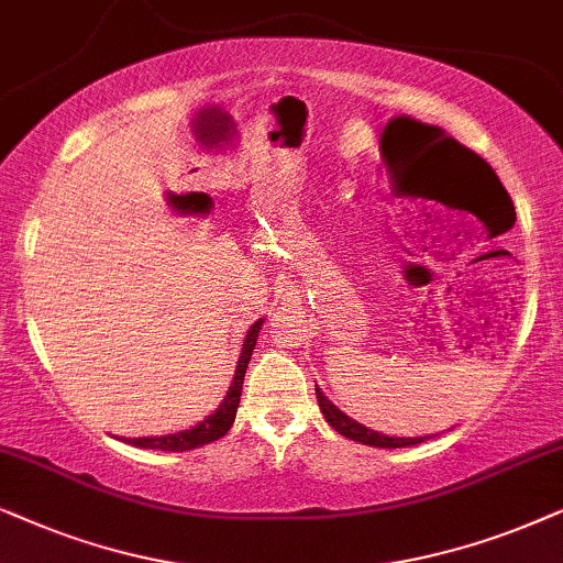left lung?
Returning <instances> with one entry per match:
<instances>
[{
    "label": "left lung",
    "instance_id": "obj_1",
    "mask_svg": "<svg viewBox=\"0 0 563 563\" xmlns=\"http://www.w3.org/2000/svg\"><path fill=\"white\" fill-rule=\"evenodd\" d=\"M415 129L417 133H424V136H432L438 141V148H434L430 164H427V167L417 175L419 185L438 195L459 190L463 195H468L471 203H478V200H484L486 203L489 198H501L509 211L515 213L512 200H509L507 190L501 187L499 177L494 175V169L482 159V156L471 152L468 146H463L461 141L448 136V133L443 129H438V125L415 123ZM317 399H319L321 415L327 417V422L332 424L336 432L344 434V438L357 440V443L373 445V448H407V445L424 443L422 438H388V434H378L368 430V427L357 424L355 419H350L344 411L336 409L334 404L327 399L321 388H317Z\"/></svg>",
    "mask_w": 563,
    "mask_h": 563
}]
</instances>
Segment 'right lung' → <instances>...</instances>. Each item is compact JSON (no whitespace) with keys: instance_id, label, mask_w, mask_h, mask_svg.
<instances>
[{"instance_id":"add662e5","label":"right lung","mask_w":563,"mask_h":563,"mask_svg":"<svg viewBox=\"0 0 563 563\" xmlns=\"http://www.w3.org/2000/svg\"><path fill=\"white\" fill-rule=\"evenodd\" d=\"M260 327H262V319L254 321L250 332H246L242 355H239V365H236L234 380H231V386H229L227 399L219 404V409H216L211 417L203 419L200 424H195L192 430L175 432V434H162V438H129L125 443H131L136 448H152V451H172V453H175V451H192V448H203L208 443H213V440L223 438V434L231 430V424H234L239 399H242L244 373H246V365H250L254 344H257Z\"/></svg>"}]
</instances>
